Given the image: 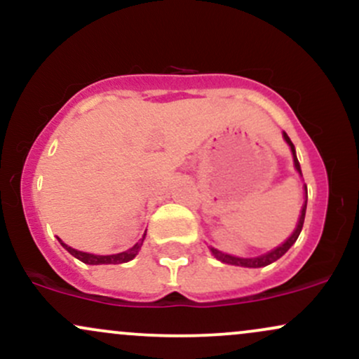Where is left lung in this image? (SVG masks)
<instances>
[{"mask_svg":"<svg viewBox=\"0 0 359 359\" xmlns=\"http://www.w3.org/2000/svg\"><path fill=\"white\" fill-rule=\"evenodd\" d=\"M283 138H285V142L290 145V150H292V155H294V163H295V168L299 170V174H302V170H300V165H299V160H297V155H295V147L294 143L290 142V138H288L287 133H283ZM306 192H307V187H306ZM306 209H307V201L304 203V208H302V212H300V217H299V224L297 228H295L294 234H292L288 240L283 243V245H280L278 248L271 250L270 253L266 255H262V257H257V258H238V257H231V255H226L222 253V251L216 250V248H211L212 255L216 257L217 259H221L222 263H229V265H236V266H246V269H259V266H266L270 265V263L277 262V259L282 257V255H285L288 248H290L292 245H294L295 241H297L300 231H302V226H304V217H306Z\"/></svg>","mask_w":359,"mask_h":359,"instance_id":"obj_1","label":"left lung"}]
</instances>
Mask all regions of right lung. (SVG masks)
<instances>
[{
    "instance_id": "obj_1",
    "label": "right lung",
    "mask_w": 359,
    "mask_h": 359,
    "mask_svg": "<svg viewBox=\"0 0 359 359\" xmlns=\"http://www.w3.org/2000/svg\"><path fill=\"white\" fill-rule=\"evenodd\" d=\"M143 240H145V234H143V238L137 243V245L131 246L128 251H123V253H116V255H106V257H101V255L84 253V251H77V250L71 248V246L65 245V243H62L60 240L59 241H60V245L72 255V257L81 259L82 263H88V265H118V263H126L137 257V253L143 245Z\"/></svg>"
}]
</instances>
